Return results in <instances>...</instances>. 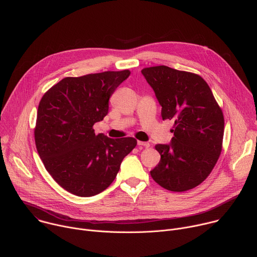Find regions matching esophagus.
Wrapping results in <instances>:
<instances>
[{
  "label": "esophagus",
  "instance_id": "esophagus-1",
  "mask_svg": "<svg viewBox=\"0 0 257 257\" xmlns=\"http://www.w3.org/2000/svg\"><path fill=\"white\" fill-rule=\"evenodd\" d=\"M138 145H139V146H144V147H146V148H148V147L150 146L149 143H147V142H142V141H138Z\"/></svg>",
  "mask_w": 257,
  "mask_h": 257
}]
</instances>
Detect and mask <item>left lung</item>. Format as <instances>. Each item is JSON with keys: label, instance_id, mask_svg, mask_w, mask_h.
<instances>
[{"label": "left lung", "instance_id": "left-lung-1", "mask_svg": "<svg viewBox=\"0 0 257 257\" xmlns=\"http://www.w3.org/2000/svg\"><path fill=\"white\" fill-rule=\"evenodd\" d=\"M162 106L163 119H173L171 144H157L161 162L150 175L162 187L186 191L212 172L222 150L224 117L204 79L167 66L142 71Z\"/></svg>", "mask_w": 257, "mask_h": 257}]
</instances>
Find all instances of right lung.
<instances>
[{
	"instance_id": "1",
	"label": "right lung",
	"mask_w": 257,
	"mask_h": 257,
	"mask_svg": "<svg viewBox=\"0 0 257 257\" xmlns=\"http://www.w3.org/2000/svg\"><path fill=\"white\" fill-rule=\"evenodd\" d=\"M128 70L66 77L49 88L38 107L35 143L53 180L78 196H92L115 179L124 157L136 147L127 137L94 134L109 98L130 76Z\"/></svg>"
}]
</instances>
